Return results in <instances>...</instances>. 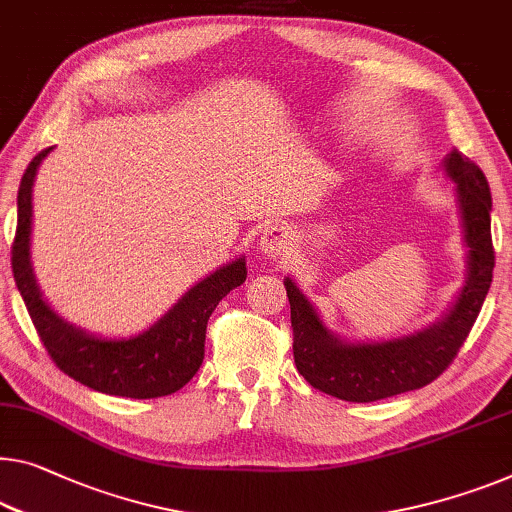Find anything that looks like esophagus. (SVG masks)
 <instances>
[{
  "instance_id": "1",
  "label": "esophagus",
  "mask_w": 512,
  "mask_h": 512,
  "mask_svg": "<svg viewBox=\"0 0 512 512\" xmlns=\"http://www.w3.org/2000/svg\"><path fill=\"white\" fill-rule=\"evenodd\" d=\"M289 248H292V234H289L287 227L271 225L259 236V250L266 257H282L289 253Z\"/></svg>"
}]
</instances>
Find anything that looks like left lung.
<instances>
[{
	"label": "left lung",
	"mask_w": 512,
	"mask_h": 512,
	"mask_svg": "<svg viewBox=\"0 0 512 512\" xmlns=\"http://www.w3.org/2000/svg\"><path fill=\"white\" fill-rule=\"evenodd\" d=\"M457 186L467 280L453 308L423 331L381 342H347L329 331L315 305L285 278L294 329V363L317 391L347 402H375L416 391L437 379L467 340L492 285L494 248L490 232L492 195L480 167L453 149L444 160Z\"/></svg>",
	"instance_id": "left-lung-1"
}]
</instances>
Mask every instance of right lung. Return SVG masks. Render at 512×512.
<instances>
[{
    "label": "right lung",
    "mask_w": 512,
    "mask_h": 512,
    "mask_svg": "<svg viewBox=\"0 0 512 512\" xmlns=\"http://www.w3.org/2000/svg\"><path fill=\"white\" fill-rule=\"evenodd\" d=\"M52 147L34 156L18 188V230H15L11 264L13 278L27 305L29 317L43 347L64 375L98 393L119 398H163L177 393L200 370L204 361L207 322L216 305L246 282V257L220 266L211 276L190 287L158 322L133 338H98L61 319L41 289L32 269V188L38 165Z\"/></svg>",
    "instance_id": "obj_1"
}]
</instances>
